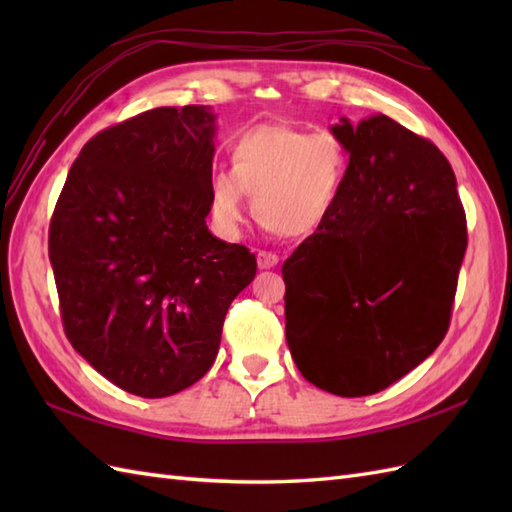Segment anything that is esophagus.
Returning a JSON list of instances; mask_svg holds the SVG:
<instances>
[{
    "mask_svg": "<svg viewBox=\"0 0 512 512\" xmlns=\"http://www.w3.org/2000/svg\"><path fill=\"white\" fill-rule=\"evenodd\" d=\"M277 264H279V257L275 253H268V250H259V253H257V266L262 270L275 268Z\"/></svg>",
    "mask_w": 512,
    "mask_h": 512,
    "instance_id": "esophagus-1",
    "label": "esophagus"
}]
</instances>
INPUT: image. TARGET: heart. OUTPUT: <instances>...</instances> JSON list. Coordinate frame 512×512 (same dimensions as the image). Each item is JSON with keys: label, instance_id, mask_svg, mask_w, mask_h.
Masks as SVG:
<instances>
[{"label": "heart", "instance_id": "heart-1", "mask_svg": "<svg viewBox=\"0 0 512 512\" xmlns=\"http://www.w3.org/2000/svg\"><path fill=\"white\" fill-rule=\"evenodd\" d=\"M350 169V151L330 132L259 125L231 143V169L209 178V215L217 231L237 237L246 193L270 231L290 237L317 233L328 222Z\"/></svg>", "mask_w": 512, "mask_h": 512}]
</instances>
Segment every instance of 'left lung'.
<instances>
[{"label": "left lung", "instance_id": "1", "mask_svg": "<svg viewBox=\"0 0 512 512\" xmlns=\"http://www.w3.org/2000/svg\"><path fill=\"white\" fill-rule=\"evenodd\" d=\"M350 151L334 209L292 253L286 341L308 383L369 396L429 358L449 330L466 217L442 151L374 114L330 127Z\"/></svg>", "mask_w": 512, "mask_h": 512}]
</instances>
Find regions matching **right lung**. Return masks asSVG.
<instances>
[{"mask_svg":"<svg viewBox=\"0 0 512 512\" xmlns=\"http://www.w3.org/2000/svg\"><path fill=\"white\" fill-rule=\"evenodd\" d=\"M209 105L156 107L85 143L48 253L72 347L129 394L165 398L209 372L233 299L257 273L209 226Z\"/></svg>","mask_w":512,"mask_h":512,"instance_id":"right-lung-1","label":"right lung"}]
</instances>
